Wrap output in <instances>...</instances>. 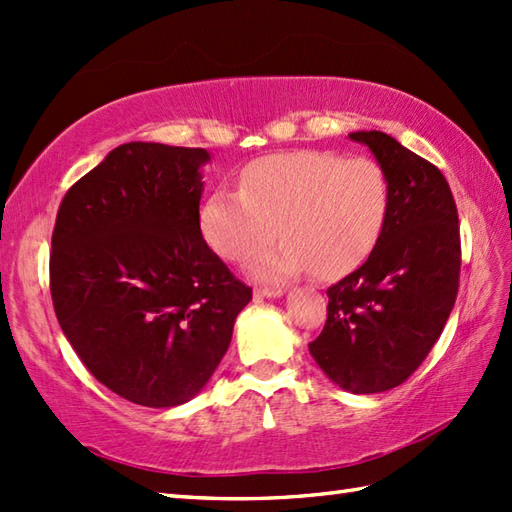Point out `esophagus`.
Returning a JSON list of instances; mask_svg holds the SVG:
<instances>
[{
    "label": "esophagus",
    "instance_id": "34e87169",
    "mask_svg": "<svg viewBox=\"0 0 512 512\" xmlns=\"http://www.w3.org/2000/svg\"><path fill=\"white\" fill-rule=\"evenodd\" d=\"M254 296L256 298H280V296H283V289H280V287H263V289H256Z\"/></svg>",
    "mask_w": 512,
    "mask_h": 512
}]
</instances>
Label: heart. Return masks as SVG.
<instances>
[{
	"instance_id": "1",
	"label": "heart",
	"mask_w": 512,
	"mask_h": 512,
	"mask_svg": "<svg viewBox=\"0 0 512 512\" xmlns=\"http://www.w3.org/2000/svg\"><path fill=\"white\" fill-rule=\"evenodd\" d=\"M389 179L371 159L331 152L271 154L243 172L241 192L216 190L201 207V229L214 252L247 263L278 234L285 238L249 269L283 283L305 269L331 278L358 267L387 223Z\"/></svg>"
}]
</instances>
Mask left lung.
Masks as SVG:
<instances>
[{
	"label": "left lung",
	"mask_w": 512,
	"mask_h": 512,
	"mask_svg": "<svg viewBox=\"0 0 512 512\" xmlns=\"http://www.w3.org/2000/svg\"><path fill=\"white\" fill-rule=\"evenodd\" d=\"M389 179V214L369 258L327 289V322L309 353L351 393L402 384L429 356L460 285V225L444 174L378 130L351 132Z\"/></svg>",
	"instance_id": "left-lung-1"
}]
</instances>
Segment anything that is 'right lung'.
<instances>
[{
    "mask_svg": "<svg viewBox=\"0 0 512 512\" xmlns=\"http://www.w3.org/2000/svg\"><path fill=\"white\" fill-rule=\"evenodd\" d=\"M203 148L130 141L66 192L50 254L59 327L121 398L179 406L205 389L252 289L201 234Z\"/></svg>",
    "mask_w": 512,
    "mask_h": 512,
    "instance_id": "add662e5",
    "label": "right lung"
}]
</instances>
